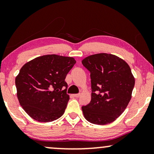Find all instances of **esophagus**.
Listing matches in <instances>:
<instances>
[{
	"instance_id": "esophagus-1",
	"label": "esophagus",
	"mask_w": 154,
	"mask_h": 154,
	"mask_svg": "<svg viewBox=\"0 0 154 154\" xmlns=\"http://www.w3.org/2000/svg\"><path fill=\"white\" fill-rule=\"evenodd\" d=\"M80 96H81V94H73V97H76V98L79 97Z\"/></svg>"
}]
</instances>
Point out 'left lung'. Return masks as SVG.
Masks as SVG:
<instances>
[{
  "label": "left lung",
  "instance_id": "8db88e82",
  "mask_svg": "<svg viewBox=\"0 0 154 154\" xmlns=\"http://www.w3.org/2000/svg\"><path fill=\"white\" fill-rule=\"evenodd\" d=\"M82 64L90 72L92 88L91 101L82 106L84 117L97 125L112 123L131 100L134 78L129 65L107 53L88 56Z\"/></svg>",
  "mask_w": 154,
  "mask_h": 154
}]
</instances>
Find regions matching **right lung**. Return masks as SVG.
<instances>
[{
	"instance_id": "right-lung-1",
	"label": "right lung",
	"mask_w": 154,
	"mask_h": 154,
	"mask_svg": "<svg viewBox=\"0 0 154 154\" xmlns=\"http://www.w3.org/2000/svg\"><path fill=\"white\" fill-rule=\"evenodd\" d=\"M76 61L70 57L47 54L29 61L15 79L19 102L29 116L52 122L64 114L69 95L65 81Z\"/></svg>"
}]
</instances>
